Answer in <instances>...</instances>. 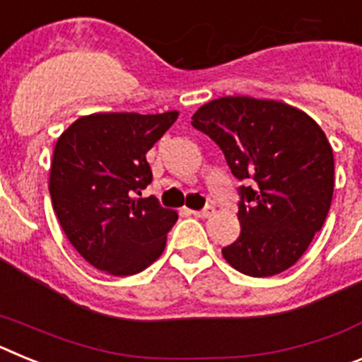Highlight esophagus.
Returning <instances> with one entry per match:
<instances>
[{"mask_svg": "<svg viewBox=\"0 0 362 362\" xmlns=\"http://www.w3.org/2000/svg\"><path fill=\"white\" fill-rule=\"evenodd\" d=\"M192 214L196 217H201V219H206V217H210L214 214V209L212 206H206L204 210H192Z\"/></svg>", "mask_w": 362, "mask_h": 362, "instance_id": "34e87169", "label": "esophagus"}]
</instances>
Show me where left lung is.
<instances>
[{"label": "left lung", "instance_id": "8db88e82", "mask_svg": "<svg viewBox=\"0 0 362 362\" xmlns=\"http://www.w3.org/2000/svg\"><path fill=\"white\" fill-rule=\"evenodd\" d=\"M192 127L219 145L239 188L241 235L223 248L250 277L288 270L312 243L334 196V152L315 121L274 99L226 95L204 103Z\"/></svg>", "mask_w": 362, "mask_h": 362}]
</instances>
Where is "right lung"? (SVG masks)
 Here are the masks:
<instances>
[{"label": "right lung", "instance_id": "right-lung-1", "mask_svg": "<svg viewBox=\"0 0 362 362\" xmlns=\"http://www.w3.org/2000/svg\"><path fill=\"white\" fill-rule=\"evenodd\" d=\"M179 112H99L57 137L50 163L52 209L70 245L110 276H134L163 254L177 212L141 196L152 181L146 152Z\"/></svg>", "mask_w": 362, "mask_h": 362}]
</instances>
